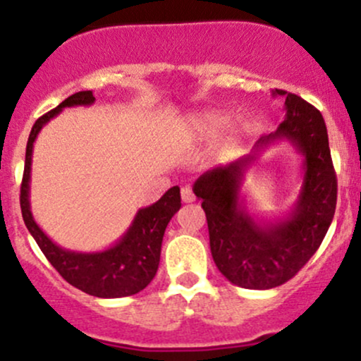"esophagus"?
<instances>
[{
	"instance_id": "obj_1",
	"label": "esophagus",
	"mask_w": 361,
	"mask_h": 361,
	"mask_svg": "<svg viewBox=\"0 0 361 361\" xmlns=\"http://www.w3.org/2000/svg\"><path fill=\"white\" fill-rule=\"evenodd\" d=\"M181 200H183L185 204H192V202H195V195L190 186H183V188H181Z\"/></svg>"
}]
</instances>
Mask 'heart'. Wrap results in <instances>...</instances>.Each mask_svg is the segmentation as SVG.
I'll return each mask as SVG.
<instances>
[{
  "label": "heart",
  "instance_id": "b5f03b06",
  "mask_svg": "<svg viewBox=\"0 0 361 361\" xmlns=\"http://www.w3.org/2000/svg\"><path fill=\"white\" fill-rule=\"evenodd\" d=\"M233 122V117L221 110H200L186 117L183 123L185 137L193 144L212 142L226 132ZM246 139V127L235 126L227 131L222 139V154L231 156L243 146Z\"/></svg>",
  "mask_w": 361,
  "mask_h": 361
}]
</instances>
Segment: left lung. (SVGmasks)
Instances as JSON below:
<instances>
[{
  "label": "left lung",
  "instance_id": "8db88e82",
  "mask_svg": "<svg viewBox=\"0 0 361 361\" xmlns=\"http://www.w3.org/2000/svg\"><path fill=\"white\" fill-rule=\"evenodd\" d=\"M285 98V120L263 135L250 154L210 169L193 183L207 215L215 267L231 283L268 290L292 279L321 246L336 210L338 183L321 111L293 93ZM287 140L302 157V185L290 212L264 221L247 210L240 192L247 169L263 150Z\"/></svg>",
  "mask_w": 361,
  "mask_h": 361
}]
</instances>
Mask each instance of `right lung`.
I'll return each mask as SVG.
<instances>
[{
  "label": "right lung",
  "instance_id": "obj_1",
  "mask_svg": "<svg viewBox=\"0 0 361 361\" xmlns=\"http://www.w3.org/2000/svg\"><path fill=\"white\" fill-rule=\"evenodd\" d=\"M93 91H78L61 105L40 117L32 127L25 152V171L20 190V205L28 233L42 250L45 258L73 287L100 299L134 295L151 283L159 267L161 244L169 221L181 207L180 186L169 188L156 204L137 210L128 229L110 247L102 251H73L61 247L40 229L30 209V173L34 142L54 117L69 106H90Z\"/></svg>",
  "mask_w": 361,
  "mask_h": 361
}]
</instances>
